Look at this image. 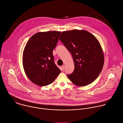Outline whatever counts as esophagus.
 Listing matches in <instances>:
<instances>
[{
  "label": "esophagus",
  "instance_id": "34e87169",
  "mask_svg": "<svg viewBox=\"0 0 123 123\" xmlns=\"http://www.w3.org/2000/svg\"><path fill=\"white\" fill-rule=\"evenodd\" d=\"M62 69L63 70H64V69H65V66H64V65L62 66Z\"/></svg>",
  "mask_w": 123,
  "mask_h": 123
}]
</instances>
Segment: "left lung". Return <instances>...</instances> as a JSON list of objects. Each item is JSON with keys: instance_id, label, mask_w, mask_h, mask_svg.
I'll return each mask as SVG.
<instances>
[{"instance_id": "1", "label": "left lung", "mask_w": 123, "mask_h": 123, "mask_svg": "<svg viewBox=\"0 0 123 123\" xmlns=\"http://www.w3.org/2000/svg\"><path fill=\"white\" fill-rule=\"evenodd\" d=\"M71 54L74 69L67 76L79 86H86L94 82L100 74L104 66V56L97 38L86 30L63 31L59 38Z\"/></svg>"}]
</instances>
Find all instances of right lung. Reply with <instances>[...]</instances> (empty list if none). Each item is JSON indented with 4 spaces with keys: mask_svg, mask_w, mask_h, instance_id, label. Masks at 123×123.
<instances>
[{
    "mask_svg": "<svg viewBox=\"0 0 123 123\" xmlns=\"http://www.w3.org/2000/svg\"><path fill=\"white\" fill-rule=\"evenodd\" d=\"M61 32H38L27 41L23 54L25 73L33 83L46 86L53 83L61 72L55 64L53 50Z\"/></svg>",
    "mask_w": 123,
    "mask_h": 123,
    "instance_id": "obj_1",
    "label": "right lung"
}]
</instances>
